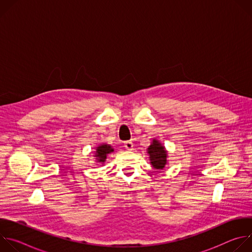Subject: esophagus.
<instances>
[{"instance_id": "esophagus-1", "label": "esophagus", "mask_w": 252, "mask_h": 252, "mask_svg": "<svg viewBox=\"0 0 252 252\" xmlns=\"http://www.w3.org/2000/svg\"><path fill=\"white\" fill-rule=\"evenodd\" d=\"M124 145H125V148H126V150L131 151V150L133 149V143H132L131 140H126V141H125Z\"/></svg>"}]
</instances>
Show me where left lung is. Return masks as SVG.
<instances>
[{
  "label": "left lung",
  "instance_id": "1",
  "mask_svg": "<svg viewBox=\"0 0 252 252\" xmlns=\"http://www.w3.org/2000/svg\"><path fill=\"white\" fill-rule=\"evenodd\" d=\"M149 155L151 163L155 168L162 169L166 164V151L158 140H154L153 145L149 147Z\"/></svg>",
  "mask_w": 252,
  "mask_h": 252
}]
</instances>
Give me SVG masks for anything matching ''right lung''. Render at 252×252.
Here are the masks:
<instances>
[{"instance_id":"right-lung-1","label":"right lung","mask_w":252,"mask_h":252,"mask_svg":"<svg viewBox=\"0 0 252 252\" xmlns=\"http://www.w3.org/2000/svg\"><path fill=\"white\" fill-rule=\"evenodd\" d=\"M112 152H114V149H112L111 146H109V145L99 146L95 152V158H96L97 161L103 162L106 158V155L112 153Z\"/></svg>"}]
</instances>
